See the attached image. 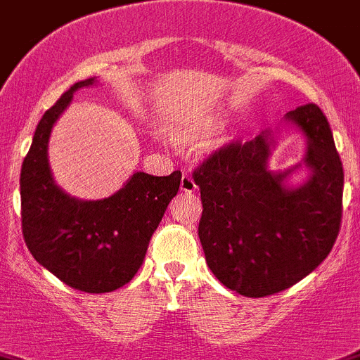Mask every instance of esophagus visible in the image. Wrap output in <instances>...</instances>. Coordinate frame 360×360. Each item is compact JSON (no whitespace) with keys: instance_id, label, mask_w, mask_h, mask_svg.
Wrapping results in <instances>:
<instances>
[{"instance_id":"esophagus-1","label":"esophagus","mask_w":360,"mask_h":360,"mask_svg":"<svg viewBox=\"0 0 360 360\" xmlns=\"http://www.w3.org/2000/svg\"><path fill=\"white\" fill-rule=\"evenodd\" d=\"M195 190H197V184H195L193 177L184 174V176L181 177V191H184V193H193Z\"/></svg>"}]
</instances>
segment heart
<instances>
[{
    "instance_id": "b5f03b06",
    "label": "heart",
    "mask_w": 360,
    "mask_h": 360,
    "mask_svg": "<svg viewBox=\"0 0 360 360\" xmlns=\"http://www.w3.org/2000/svg\"><path fill=\"white\" fill-rule=\"evenodd\" d=\"M170 137L181 144H191V142H197L202 139V128L190 123L176 124V127L170 128Z\"/></svg>"
}]
</instances>
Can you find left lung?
<instances>
[{"mask_svg": "<svg viewBox=\"0 0 360 360\" xmlns=\"http://www.w3.org/2000/svg\"><path fill=\"white\" fill-rule=\"evenodd\" d=\"M306 137L309 177L292 188L285 172L269 169L273 131L230 142L193 172L200 188L198 237L219 283L246 297L290 288L333 250L343 212V165L327 117L315 103L285 116Z\"/></svg>", "mask_w": 360, "mask_h": 360, "instance_id": "left-lung-1", "label": "left lung"}]
</instances>
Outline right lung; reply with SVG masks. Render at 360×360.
Returning a JSON list of instances; mask_svg holds the SVG:
<instances>
[{
	"label": "right lung",
	"instance_id": "obj_1",
	"mask_svg": "<svg viewBox=\"0 0 360 360\" xmlns=\"http://www.w3.org/2000/svg\"><path fill=\"white\" fill-rule=\"evenodd\" d=\"M95 77L75 82L44 114L20 169V219L34 260L75 290L105 294L127 285L141 269L149 239L177 195L181 172H135L102 200H79L52 179L47 148L54 123L73 93Z\"/></svg>",
	"mask_w": 360,
	"mask_h": 360
}]
</instances>
